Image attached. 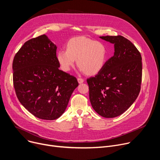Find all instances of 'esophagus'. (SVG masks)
<instances>
[{
  "mask_svg": "<svg viewBox=\"0 0 160 160\" xmlns=\"http://www.w3.org/2000/svg\"><path fill=\"white\" fill-rule=\"evenodd\" d=\"M78 81L79 82V83H82L84 82V79L81 78H78Z\"/></svg>",
  "mask_w": 160,
  "mask_h": 160,
  "instance_id": "esophagus-1",
  "label": "esophagus"
}]
</instances>
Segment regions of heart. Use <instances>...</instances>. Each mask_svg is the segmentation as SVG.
Returning a JSON list of instances; mask_svg holds the SVG:
<instances>
[{
    "mask_svg": "<svg viewBox=\"0 0 160 160\" xmlns=\"http://www.w3.org/2000/svg\"><path fill=\"white\" fill-rule=\"evenodd\" d=\"M66 50H60L57 59L63 70L69 71L74 66L76 59L81 71L95 75L104 68L107 57V47L101 42L79 36L70 39Z\"/></svg>",
    "mask_w": 160,
    "mask_h": 160,
    "instance_id": "obj_1",
    "label": "heart"
}]
</instances>
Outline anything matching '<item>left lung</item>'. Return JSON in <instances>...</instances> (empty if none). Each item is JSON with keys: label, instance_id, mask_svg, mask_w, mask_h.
I'll return each mask as SVG.
<instances>
[{"label": "left lung", "instance_id": "8db88e82", "mask_svg": "<svg viewBox=\"0 0 160 160\" xmlns=\"http://www.w3.org/2000/svg\"><path fill=\"white\" fill-rule=\"evenodd\" d=\"M101 38L115 45L114 55L102 70L87 79L89 98L95 111L105 118L122 115L137 99L141 89L142 63L140 52L124 36Z\"/></svg>", "mask_w": 160, "mask_h": 160}]
</instances>
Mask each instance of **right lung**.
<instances>
[{
  "label": "right lung",
  "instance_id": "add662e5",
  "mask_svg": "<svg viewBox=\"0 0 160 160\" xmlns=\"http://www.w3.org/2000/svg\"><path fill=\"white\" fill-rule=\"evenodd\" d=\"M56 46L45 34L25 42L13 61L18 99L36 117L55 120L62 115L79 85L76 77L59 69Z\"/></svg>",
  "mask_w": 160,
  "mask_h": 160
}]
</instances>
